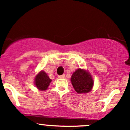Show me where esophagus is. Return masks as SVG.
I'll list each match as a JSON object with an SVG mask.
<instances>
[{
	"instance_id": "obj_1",
	"label": "esophagus",
	"mask_w": 130,
	"mask_h": 130,
	"mask_svg": "<svg viewBox=\"0 0 130 130\" xmlns=\"http://www.w3.org/2000/svg\"><path fill=\"white\" fill-rule=\"evenodd\" d=\"M59 78H60V79L65 78V74H62V75L59 76Z\"/></svg>"
}]
</instances>
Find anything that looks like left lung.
Wrapping results in <instances>:
<instances>
[{"mask_svg":"<svg viewBox=\"0 0 130 130\" xmlns=\"http://www.w3.org/2000/svg\"><path fill=\"white\" fill-rule=\"evenodd\" d=\"M71 81L74 90L78 93H88L93 86V80L90 74L80 68L73 73Z\"/></svg>","mask_w":130,"mask_h":130,"instance_id":"1","label":"left lung"}]
</instances>
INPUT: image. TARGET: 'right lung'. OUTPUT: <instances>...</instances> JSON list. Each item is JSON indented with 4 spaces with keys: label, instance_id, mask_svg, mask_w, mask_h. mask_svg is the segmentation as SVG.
I'll use <instances>...</instances> for the list:
<instances>
[{
    "label": "right lung",
    "instance_id": "right-lung-1",
    "mask_svg": "<svg viewBox=\"0 0 130 130\" xmlns=\"http://www.w3.org/2000/svg\"><path fill=\"white\" fill-rule=\"evenodd\" d=\"M51 79L44 71H41L35 76V84L40 90H45L50 86Z\"/></svg>",
    "mask_w": 130,
    "mask_h": 130
}]
</instances>
